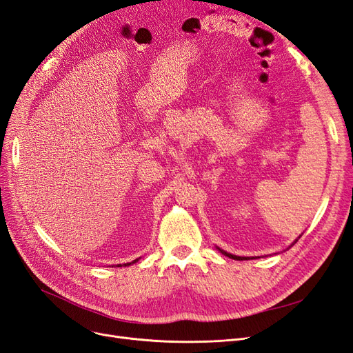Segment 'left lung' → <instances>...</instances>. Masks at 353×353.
I'll use <instances>...</instances> for the list:
<instances>
[{"instance_id": "1", "label": "left lung", "mask_w": 353, "mask_h": 353, "mask_svg": "<svg viewBox=\"0 0 353 353\" xmlns=\"http://www.w3.org/2000/svg\"><path fill=\"white\" fill-rule=\"evenodd\" d=\"M297 241V240H296ZM294 241V243H296ZM218 250L222 253V254H225V256H228V258H231V259H236V261H245L248 258H243V256H236V254H231V253H227V252H223V250H221L219 248H218Z\"/></svg>"}]
</instances>
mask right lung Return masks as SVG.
Masks as SVG:
<instances>
[{
	"instance_id": "add662e5",
	"label": "right lung",
	"mask_w": 353,
	"mask_h": 353,
	"mask_svg": "<svg viewBox=\"0 0 353 353\" xmlns=\"http://www.w3.org/2000/svg\"><path fill=\"white\" fill-rule=\"evenodd\" d=\"M135 262H138V259H135V261H132V262H130V263H123L125 266H130V265H132V263H135ZM123 265H117V266H123Z\"/></svg>"
}]
</instances>
